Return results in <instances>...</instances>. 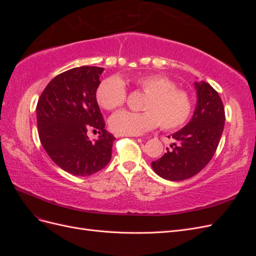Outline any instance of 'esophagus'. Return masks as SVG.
Listing matches in <instances>:
<instances>
[{"instance_id": "obj_1", "label": "esophagus", "mask_w": 256, "mask_h": 256, "mask_svg": "<svg viewBox=\"0 0 256 256\" xmlns=\"http://www.w3.org/2000/svg\"><path fill=\"white\" fill-rule=\"evenodd\" d=\"M116 136H130V134H116Z\"/></svg>"}]
</instances>
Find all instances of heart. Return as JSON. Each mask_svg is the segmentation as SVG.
Returning a JSON list of instances; mask_svg holds the SVG:
<instances>
[{
  "mask_svg": "<svg viewBox=\"0 0 256 256\" xmlns=\"http://www.w3.org/2000/svg\"><path fill=\"white\" fill-rule=\"evenodd\" d=\"M134 86L146 94L143 112L122 110L113 114L110 127L122 134L138 136L161 125L164 130H173L184 125L193 111V102L187 92L176 88L168 76L159 74L140 76L130 80ZM127 92L124 82L118 76H110L96 92L100 106L114 110L126 102Z\"/></svg>",
  "mask_w": 256,
  "mask_h": 256,
  "instance_id": "heart-1",
  "label": "heart"
}]
</instances>
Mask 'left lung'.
<instances>
[{"mask_svg": "<svg viewBox=\"0 0 256 256\" xmlns=\"http://www.w3.org/2000/svg\"><path fill=\"white\" fill-rule=\"evenodd\" d=\"M198 102L192 118L172 134V150L152 162L154 172L168 180L180 182L196 175L212 160L219 145L226 113L222 100L210 84L196 82Z\"/></svg>", "mask_w": 256, "mask_h": 256, "instance_id": "8db88e82", "label": "left lung"}]
</instances>
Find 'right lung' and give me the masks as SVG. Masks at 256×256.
I'll list each match as a JSON object with an SVG mask.
<instances>
[{
  "mask_svg": "<svg viewBox=\"0 0 256 256\" xmlns=\"http://www.w3.org/2000/svg\"><path fill=\"white\" fill-rule=\"evenodd\" d=\"M102 72L95 66L69 69L52 79L38 99L42 145L54 164L74 176L94 174L111 160L115 138L104 129L96 99ZM88 128L98 130L96 142L88 138Z\"/></svg>",
  "mask_w": 256,
  "mask_h": 256,
  "instance_id": "obj_1",
  "label": "right lung"
}]
</instances>
